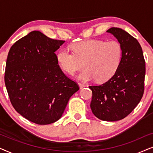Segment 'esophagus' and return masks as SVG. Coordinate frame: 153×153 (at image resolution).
Here are the masks:
<instances>
[{
  "mask_svg": "<svg viewBox=\"0 0 153 153\" xmlns=\"http://www.w3.org/2000/svg\"><path fill=\"white\" fill-rule=\"evenodd\" d=\"M78 85H79V88H80V89H82L83 88H84V87L86 86V85H85V84H83V83H79Z\"/></svg>",
  "mask_w": 153,
  "mask_h": 153,
  "instance_id": "esophagus-1",
  "label": "esophagus"
}]
</instances>
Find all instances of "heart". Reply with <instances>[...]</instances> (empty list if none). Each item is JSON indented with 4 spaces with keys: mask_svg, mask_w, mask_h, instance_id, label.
Wrapping results in <instances>:
<instances>
[{
    "mask_svg": "<svg viewBox=\"0 0 153 153\" xmlns=\"http://www.w3.org/2000/svg\"><path fill=\"white\" fill-rule=\"evenodd\" d=\"M74 53L62 49L56 54V60L62 70L73 74L83 65L77 79L82 81H108L115 74L122 60V46L116 40L88 39L75 43Z\"/></svg>",
    "mask_w": 153,
    "mask_h": 153,
    "instance_id": "obj_1",
    "label": "heart"
}]
</instances>
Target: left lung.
I'll return each instance as SVG.
<instances>
[{
    "label": "left lung",
    "instance_id": "left-lung-1",
    "mask_svg": "<svg viewBox=\"0 0 153 153\" xmlns=\"http://www.w3.org/2000/svg\"><path fill=\"white\" fill-rule=\"evenodd\" d=\"M106 32L114 35L122 46V60L109 80L89 86L93 93L91 108L100 120L117 121L128 116L143 97L146 63L137 39L119 28L113 27Z\"/></svg>",
    "mask_w": 153,
    "mask_h": 153
}]
</instances>
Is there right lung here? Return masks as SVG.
<instances>
[{
  "instance_id": "1",
  "label": "right lung",
  "mask_w": 153,
  "mask_h": 153,
  "mask_svg": "<svg viewBox=\"0 0 153 153\" xmlns=\"http://www.w3.org/2000/svg\"><path fill=\"white\" fill-rule=\"evenodd\" d=\"M64 42L35 30L16 41L8 53L5 83L10 102L19 114L36 124L59 120L79 90L56 60L55 51Z\"/></svg>"
}]
</instances>
